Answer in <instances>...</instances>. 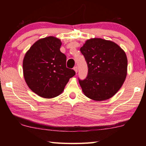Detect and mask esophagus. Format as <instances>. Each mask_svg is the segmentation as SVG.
I'll list each match as a JSON object with an SVG mask.
<instances>
[{"label": "esophagus", "mask_w": 146, "mask_h": 146, "mask_svg": "<svg viewBox=\"0 0 146 146\" xmlns=\"http://www.w3.org/2000/svg\"><path fill=\"white\" fill-rule=\"evenodd\" d=\"M73 70H74V71H75V73H76L78 72V68L76 67V66H75V67L73 68Z\"/></svg>", "instance_id": "34e87169"}]
</instances>
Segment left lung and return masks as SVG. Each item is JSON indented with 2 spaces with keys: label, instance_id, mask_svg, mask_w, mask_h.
Returning <instances> with one entry per match:
<instances>
[{
  "label": "left lung",
  "instance_id": "obj_1",
  "mask_svg": "<svg viewBox=\"0 0 146 146\" xmlns=\"http://www.w3.org/2000/svg\"><path fill=\"white\" fill-rule=\"evenodd\" d=\"M88 64L85 80H79L82 92L95 101L106 100L120 90L127 73V58L117 44L100 38H92L80 48Z\"/></svg>",
  "mask_w": 146,
  "mask_h": 146
}]
</instances>
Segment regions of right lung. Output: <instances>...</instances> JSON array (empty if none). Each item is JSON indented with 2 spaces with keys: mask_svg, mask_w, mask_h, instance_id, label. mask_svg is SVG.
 <instances>
[{
  "mask_svg": "<svg viewBox=\"0 0 146 146\" xmlns=\"http://www.w3.org/2000/svg\"><path fill=\"white\" fill-rule=\"evenodd\" d=\"M62 42L53 36L36 41L23 59V75L29 89L40 97L51 98L62 93L75 75L66 68V56L60 50Z\"/></svg>",
  "mask_w": 146,
  "mask_h": 146,
  "instance_id": "add662e5",
  "label": "right lung"
}]
</instances>
